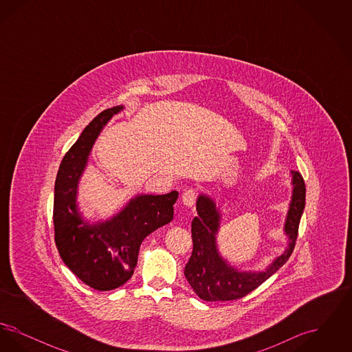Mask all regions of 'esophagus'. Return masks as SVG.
Wrapping results in <instances>:
<instances>
[{
    "label": "esophagus",
    "instance_id": "1",
    "mask_svg": "<svg viewBox=\"0 0 352 352\" xmlns=\"http://www.w3.org/2000/svg\"><path fill=\"white\" fill-rule=\"evenodd\" d=\"M195 199H197V191L194 188H188V190L184 191L182 201H184V206L192 207L194 203H195Z\"/></svg>",
    "mask_w": 352,
    "mask_h": 352
}]
</instances>
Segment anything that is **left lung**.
<instances>
[{"label":"left lung","mask_w":352,"mask_h":352,"mask_svg":"<svg viewBox=\"0 0 352 352\" xmlns=\"http://www.w3.org/2000/svg\"><path fill=\"white\" fill-rule=\"evenodd\" d=\"M293 174V197L287 218L285 223V232L289 236V247L283 256L265 272L244 273L230 267L217 250L215 234L218 232L219 215L215 203L208 197L201 195L197 201V217L191 223L192 253L184 267V276L201 300L204 301H234L245 297L252 290L267 281L272 274L289 260L296 247L298 227L306 199V186L301 173Z\"/></svg>","instance_id":"obj_1"}]
</instances>
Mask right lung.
<instances>
[{
  "label": "right lung",
  "mask_w": 352,
  "mask_h": 352,
  "mask_svg": "<svg viewBox=\"0 0 352 352\" xmlns=\"http://www.w3.org/2000/svg\"><path fill=\"white\" fill-rule=\"evenodd\" d=\"M113 107L94 118L62 160L55 181L54 232L58 252L69 270L96 290H112L133 274L142 240L173 220L178 192L140 195L105 223H83L76 210V188L88 154L107 121L121 111Z\"/></svg>",
  "instance_id": "obj_1"
}]
</instances>
